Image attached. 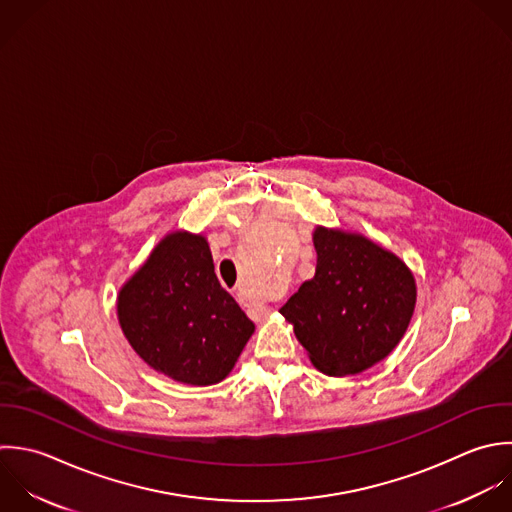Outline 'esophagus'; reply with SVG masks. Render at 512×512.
<instances>
[{
    "label": "esophagus",
    "mask_w": 512,
    "mask_h": 512,
    "mask_svg": "<svg viewBox=\"0 0 512 512\" xmlns=\"http://www.w3.org/2000/svg\"><path fill=\"white\" fill-rule=\"evenodd\" d=\"M237 301L245 307V311L251 319H263L269 313V309L263 303L247 297V293H243V291H237Z\"/></svg>",
    "instance_id": "obj_1"
}]
</instances>
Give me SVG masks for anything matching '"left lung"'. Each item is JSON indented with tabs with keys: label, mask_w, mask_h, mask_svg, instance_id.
<instances>
[{
	"label": "left lung",
	"mask_w": 512,
	"mask_h": 512,
	"mask_svg": "<svg viewBox=\"0 0 512 512\" xmlns=\"http://www.w3.org/2000/svg\"><path fill=\"white\" fill-rule=\"evenodd\" d=\"M317 269L281 307L311 363L331 377L357 375L405 335L417 289L407 265L373 241L317 227Z\"/></svg>",
	"instance_id": "1"
}]
</instances>
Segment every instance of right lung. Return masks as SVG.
I'll return each mask as SVG.
<instances>
[{
	"label": "right lung",
	"instance_id": "right-lung-1",
	"mask_svg": "<svg viewBox=\"0 0 512 512\" xmlns=\"http://www.w3.org/2000/svg\"><path fill=\"white\" fill-rule=\"evenodd\" d=\"M121 329L155 371L187 385H213L233 369L255 325L221 287L207 241L171 233L125 283Z\"/></svg>",
	"mask_w": 512,
	"mask_h": 512
}]
</instances>
